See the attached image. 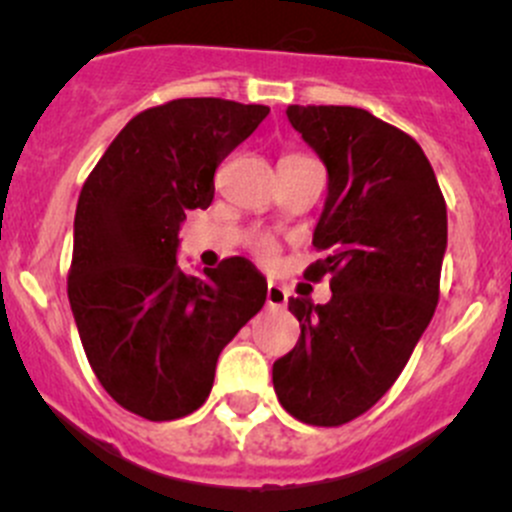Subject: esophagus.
<instances>
[{"instance_id":"obj_1","label":"esophagus","mask_w":512,"mask_h":512,"mask_svg":"<svg viewBox=\"0 0 512 512\" xmlns=\"http://www.w3.org/2000/svg\"><path fill=\"white\" fill-rule=\"evenodd\" d=\"M287 289L282 285H277V282H270L267 285V307H275V309H282L287 307Z\"/></svg>"}]
</instances>
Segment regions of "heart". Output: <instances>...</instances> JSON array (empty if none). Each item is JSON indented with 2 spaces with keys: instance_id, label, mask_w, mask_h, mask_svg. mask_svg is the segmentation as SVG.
Masks as SVG:
<instances>
[{
  "instance_id": "1",
  "label": "heart",
  "mask_w": 512,
  "mask_h": 512,
  "mask_svg": "<svg viewBox=\"0 0 512 512\" xmlns=\"http://www.w3.org/2000/svg\"><path fill=\"white\" fill-rule=\"evenodd\" d=\"M275 250H277L275 242L267 240V237H262V240L255 242V252L262 257V260H270V257L275 255Z\"/></svg>"
}]
</instances>
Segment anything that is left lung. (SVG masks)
Here are the masks:
<instances>
[{
	"label": "left lung",
	"mask_w": 512,
	"mask_h": 512,
	"mask_svg": "<svg viewBox=\"0 0 512 512\" xmlns=\"http://www.w3.org/2000/svg\"><path fill=\"white\" fill-rule=\"evenodd\" d=\"M287 118L327 165V200L304 277L329 275L332 299L289 297L297 344L272 366L287 414L342 426L404 371L438 304L446 200L421 146L354 106H289Z\"/></svg>",
	"instance_id": "left-lung-1"
}]
</instances>
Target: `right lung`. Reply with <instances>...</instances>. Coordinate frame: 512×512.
Returning <instances> with one entry per match:
<instances>
[{
    "label": "right lung",
    "instance_id": "add662e5",
    "mask_svg": "<svg viewBox=\"0 0 512 512\" xmlns=\"http://www.w3.org/2000/svg\"><path fill=\"white\" fill-rule=\"evenodd\" d=\"M270 113L225 98H175L113 138L81 188L69 302L96 379L116 404L173 421L205 404L225 344L255 317L267 282L245 257L203 277L178 267L188 210Z\"/></svg>",
    "mask_w": 512,
    "mask_h": 512
}]
</instances>
